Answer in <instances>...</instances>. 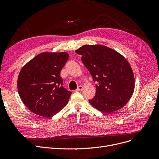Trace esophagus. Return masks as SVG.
Returning <instances> with one entry per match:
<instances>
[{
  "label": "esophagus",
  "instance_id": "obj_1",
  "mask_svg": "<svg viewBox=\"0 0 159 159\" xmlns=\"http://www.w3.org/2000/svg\"><path fill=\"white\" fill-rule=\"evenodd\" d=\"M82 89H83V86H79L77 87V89L75 90V91H81Z\"/></svg>",
  "mask_w": 159,
  "mask_h": 159
}]
</instances>
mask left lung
<instances>
[{
    "mask_svg": "<svg viewBox=\"0 0 159 159\" xmlns=\"http://www.w3.org/2000/svg\"><path fill=\"white\" fill-rule=\"evenodd\" d=\"M92 75L96 95L89 102L98 111L111 113L127 104L135 89V77L125 57L107 46L84 45L75 50Z\"/></svg>",
    "mask_w": 159,
    "mask_h": 159,
    "instance_id": "left-lung-1",
    "label": "left lung"
}]
</instances>
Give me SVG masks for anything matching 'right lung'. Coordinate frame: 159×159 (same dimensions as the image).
<instances>
[{"label":"right lung","instance_id":"add662e5","mask_svg":"<svg viewBox=\"0 0 159 159\" xmlns=\"http://www.w3.org/2000/svg\"><path fill=\"white\" fill-rule=\"evenodd\" d=\"M68 58L66 52H43L22 67L18 92L30 111L49 118L68 104L71 92L62 86L60 73Z\"/></svg>","mask_w":159,"mask_h":159}]
</instances>
